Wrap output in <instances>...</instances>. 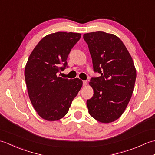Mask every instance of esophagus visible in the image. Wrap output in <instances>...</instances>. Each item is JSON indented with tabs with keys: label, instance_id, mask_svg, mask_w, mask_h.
<instances>
[{
	"label": "esophagus",
	"instance_id": "obj_1",
	"mask_svg": "<svg viewBox=\"0 0 155 155\" xmlns=\"http://www.w3.org/2000/svg\"><path fill=\"white\" fill-rule=\"evenodd\" d=\"M87 81H83V85L84 87H85V86H87Z\"/></svg>",
	"mask_w": 155,
	"mask_h": 155
}]
</instances>
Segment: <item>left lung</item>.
Here are the masks:
<instances>
[{
  "instance_id": "1",
  "label": "left lung",
  "mask_w": 155,
  "mask_h": 155,
  "mask_svg": "<svg viewBox=\"0 0 155 155\" xmlns=\"http://www.w3.org/2000/svg\"><path fill=\"white\" fill-rule=\"evenodd\" d=\"M89 49L93 71L101 74L92 77L89 84L94 94L87 101L91 117L103 123L119 118L129 103L137 72L132 57L117 36L98 31L83 35Z\"/></svg>"
}]
</instances>
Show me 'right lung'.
Wrapping results in <instances>:
<instances>
[{
	"mask_svg": "<svg viewBox=\"0 0 155 155\" xmlns=\"http://www.w3.org/2000/svg\"><path fill=\"white\" fill-rule=\"evenodd\" d=\"M81 34L58 32L47 35L28 57L25 77L29 98L39 116L48 121L61 119L83 86L79 78L57 77L68 67L67 59Z\"/></svg>",
	"mask_w": 155,
	"mask_h": 155,
	"instance_id": "right-lung-1",
	"label": "right lung"
}]
</instances>
